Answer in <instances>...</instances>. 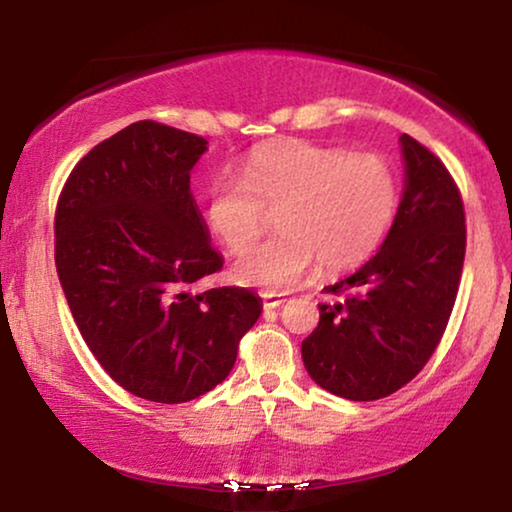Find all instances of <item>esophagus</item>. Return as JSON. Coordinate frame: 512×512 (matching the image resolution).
<instances>
[{
	"instance_id": "1",
	"label": "esophagus",
	"mask_w": 512,
	"mask_h": 512,
	"mask_svg": "<svg viewBox=\"0 0 512 512\" xmlns=\"http://www.w3.org/2000/svg\"><path fill=\"white\" fill-rule=\"evenodd\" d=\"M261 298H263L265 310H275V307H279L286 300L284 293H275V291H265L261 293Z\"/></svg>"
}]
</instances>
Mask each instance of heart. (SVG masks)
<instances>
[{
  "label": "heart",
  "instance_id": "b5f03b06",
  "mask_svg": "<svg viewBox=\"0 0 512 512\" xmlns=\"http://www.w3.org/2000/svg\"><path fill=\"white\" fill-rule=\"evenodd\" d=\"M398 209V181L373 153L307 139L258 146L244 174L209 181L205 221L230 254H244L277 212L279 235L235 263L237 282L286 291L314 263L324 272L361 265L380 247Z\"/></svg>",
  "mask_w": 512,
  "mask_h": 512
}]
</instances>
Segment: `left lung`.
<instances>
[{"label": "left lung", "mask_w": 512, "mask_h": 512, "mask_svg": "<svg viewBox=\"0 0 512 512\" xmlns=\"http://www.w3.org/2000/svg\"><path fill=\"white\" fill-rule=\"evenodd\" d=\"M405 191L380 251L326 286L303 363L321 389L377 401L405 387L443 338L466 254L464 202L438 156L401 135Z\"/></svg>", "instance_id": "1"}]
</instances>
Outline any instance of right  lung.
Wrapping results in <instances>:
<instances>
[{
    "instance_id": "add662e5",
    "label": "right lung",
    "mask_w": 512,
    "mask_h": 512,
    "mask_svg": "<svg viewBox=\"0 0 512 512\" xmlns=\"http://www.w3.org/2000/svg\"><path fill=\"white\" fill-rule=\"evenodd\" d=\"M207 142L137 121L83 156L55 209V268L100 366L153 403L226 380L263 303L242 286L198 291L223 268L191 193Z\"/></svg>"
}]
</instances>
